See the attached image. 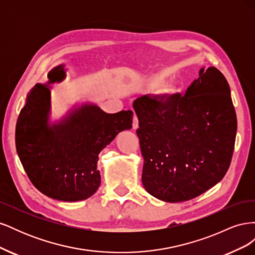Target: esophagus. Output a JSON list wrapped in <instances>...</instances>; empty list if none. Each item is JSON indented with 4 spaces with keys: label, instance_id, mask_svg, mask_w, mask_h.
Segmentation results:
<instances>
[{
    "label": "esophagus",
    "instance_id": "esophagus-1",
    "mask_svg": "<svg viewBox=\"0 0 255 255\" xmlns=\"http://www.w3.org/2000/svg\"><path fill=\"white\" fill-rule=\"evenodd\" d=\"M133 128L134 129L138 128V118H137V116L135 114L133 116Z\"/></svg>",
    "mask_w": 255,
    "mask_h": 255
}]
</instances>
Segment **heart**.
Returning <instances> with one entry per match:
<instances>
[{"label": "heart", "mask_w": 255, "mask_h": 255, "mask_svg": "<svg viewBox=\"0 0 255 255\" xmlns=\"http://www.w3.org/2000/svg\"><path fill=\"white\" fill-rule=\"evenodd\" d=\"M164 82H165V79L163 76H157V78H155L152 81V85L153 86H160L161 84H164Z\"/></svg>", "instance_id": "1"}]
</instances>
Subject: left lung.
I'll list each match as a JSON object with an SVG mask.
<instances>
[{"label":"left lung","instance_id":"8db88e82","mask_svg":"<svg viewBox=\"0 0 255 255\" xmlns=\"http://www.w3.org/2000/svg\"><path fill=\"white\" fill-rule=\"evenodd\" d=\"M133 109L143 156L142 184L161 201L183 202L222 180L237 130L230 86L217 68L200 69L185 96L145 95Z\"/></svg>","mask_w":255,"mask_h":255}]
</instances>
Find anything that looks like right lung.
Masks as SVG:
<instances>
[{
    "instance_id": "1",
    "label": "right lung",
    "mask_w": 255,
    "mask_h": 255,
    "mask_svg": "<svg viewBox=\"0 0 255 255\" xmlns=\"http://www.w3.org/2000/svg\"><path fill=\"white\" fill-rule=\"evenodd\" d=\"M65 65L48 73L47 84L29 90L16 126V148L34 186L59 201L88 199L98 190L101 175L99 154L115 137L132 128L133 112L107 114L97 104L73 105L63 118L50 120V84L66 78Z\"/></svg>"
}]
</instances>
